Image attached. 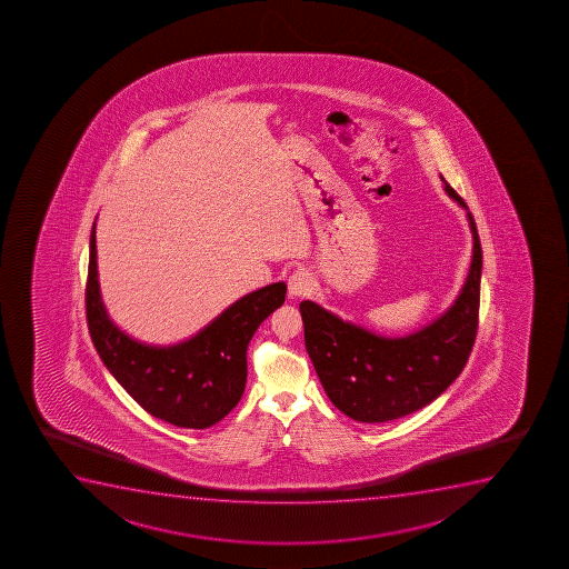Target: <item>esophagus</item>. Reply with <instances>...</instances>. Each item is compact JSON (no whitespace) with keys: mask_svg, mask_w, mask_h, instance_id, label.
Masks as SVG:
<instances>
[{"mask_svg":"<svg viewBox=\"0 0 569 569\" xmlns=\"http://www.w3.org/2000/svg\"><path fill=\"white\" fill-rule=\"evenodd\" d=\"M288 291L291 299H305L312 293V276L305 270H295L293 274L289 276Z\"/></svg>","mask_w":569,"mask_h":569,"instance_id":"esophagus-1","label":"esophagus"}]
</instances>
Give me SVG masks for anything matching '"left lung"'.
Here are the masks:
<instances>
[{"label":"left lung","instance_id":"1","mask_svg":"<svg viewBox=\"0 0 569 569\" xmlns=\"http://www.w3.org/2000/svg\"><path fill=\"white\" fill-rule=\"evenodd\" d=\"M443 190L467 211L472 234L467 280L446 312L413 333L387 337L315 301L299 307L321 387L335 408L355 421L387 422L413 413L443 395L467 366L480 310L481 246L467 203L446 181Z\"/></svg>","mask_w":569,"mask_h":569}]
</instances>
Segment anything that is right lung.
Instances as JSON below:
<instances>
[{"instance_id":"1","label":"right lung","mask_w":569,"mask_h":569,"mask_svg":"<svg viewBox=\"0 0 569 569\" xmlns=\"http://www.w3.org/2000/svg\"><path fill=\"white\" fill-rule=\"evenodd\" d=\"M94 219L89 240L88 326L102 363L148 413L181 428H208L238 406L248 379V345L257 328L286 301L276 281L243 295L206 328L173 345H148L108 315L97 270Z\"/></svg>"}]
</instances>
